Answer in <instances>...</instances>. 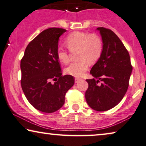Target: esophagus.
I'll return each mask as SVG.
<instances>
[{"instance_id": "obj_1", "label": "esophagus", "mask_w": 146, "mask_h": 146, "mask_svg": "<svg viewBox=\"0 0 146 146\" xmlns=\"http://www.w3.org/2000/svg\"><path fill=\"white\" fill-rule=\"evenodd\" d=\"M81 80H82L81 78H75V83H78V82L81 81Z\"/></svg>"}]
</instances>
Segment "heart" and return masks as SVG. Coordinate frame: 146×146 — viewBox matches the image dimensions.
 I'll list each match as a JSON object with an SVG mask.
<instances>
[{
	"instance_id": "heart-1",
	"label": "heart",
	"mask_w": 146,
	"mask_h": 146,
	"mask_svg": "<svg viewBox=\"0 0 146 146\" xmlns=\"http://www.w3.org/2000/svg\"><path fill=\"white\" fill-rule=\"evenodd\" d=\"M65 43L70 50L78 49V60L70 64L65 69L69 75L74 77H82L88 69V62L93 63L100 57L103 51V42L100 37L96 33L75 31L65 39ZM56 56L60 62L67 63L69 60L68 52L62 47L56 50Z\"/></svg>"
}]
</instances>
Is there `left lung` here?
Masks as SVG:
<instances>
[{
  "label": "left lung",
  "mask_w": 146,
  "mask_h": 146,
  "mask_svg": "<svg viewBox=\"0 0 146 146\" xmlns=\"http://www.w3.org/2000/svg\"><path fill=\"white\" fill-rule=\"evenodd\" d=\"M102 38L103 51L91 69L94 78L86 80V99L95 111H108L120 102L128 88L132 66L128 50L111 29L98 27ZM97 79V80L95 79ZM102 81L99 84L98 82Z\"/></svg>",
  "instance_id": "1"
}]
</instances>
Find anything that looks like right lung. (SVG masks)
Returning <instances> with one entry per match:
<instances>
[{
    "mask_svg": "<svg viewBox=\"0 0 146 146\" xmlns=\"http://www.w3.org/2000/svg\"><path fill=\"white\" fill-rule=\"evenodd\" d=\"M66 31L56 27L43 31L28 44L21 60L23 92L29 103L43 113L60 109L74 84L72 76L62 75L56 56L59 37Z\"/></svg>",
    "mask_w": 146,
    "mask_h": 146,
    "instance_id": "add662e5",
    "label": "right lung"
}]
</instances>
